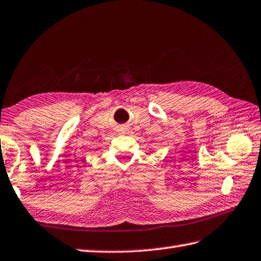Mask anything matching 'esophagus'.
I'll return each instance as SVG.
<instances>
[{"mask_svg":"<svg viewBox=\"0 0 261 261\" xmlns=\"http://www.w3.org/2000/svg\"><path fill=\"white\" fill-rule=\"evenodd\" d=\"M122 129H124V128H122Z\"/></svg>","mask_w":261,"mask_h":261,"instance_id":"1","label":"esophagus"}]
</instances>
